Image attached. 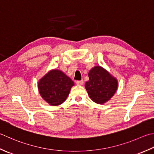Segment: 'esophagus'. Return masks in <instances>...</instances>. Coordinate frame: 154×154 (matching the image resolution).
I'll list each match as a JSON object with an SVG mask.
<instances>
[{"label": "esophagus", "instance_id": "esophagus-1", "mask_svg": "<svg viewBox=\"0 0 154 154\" xmlns=\"http://www.w3.org/2000/svg\"><path fill=\"white\" fill-rule=\"evenodd\" d=\"M76 83H77V85H82L83 84V80L77 81H76Z\"/></svg>", "mask_w": 154, "mask_h": 154}]
</instances>
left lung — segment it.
<instances>
[{
  "mask_svg": "<svg viewBox=\"0 0 154 154\" xmlns=\"http://www.w3.org/2000/svg\"><path fill=\"white\" fill-rule=\"evenodd\" d=\"M88 75L85 87L91 100L98 104L109 101L117 91V80L100 66L91 69Z\"/></svg>",
  "mask_w": 154,
  "mask_h": 154,
  "instance_id": "left-lung-1",
  "label": "left lung"
}]
</instances>
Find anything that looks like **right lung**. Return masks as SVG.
Listing matches in <instances>:
<instances>
[{
    "label": "right lung",
    "mask_w": 154,
    "mask_h": 154,
    "mask_svg": "<svg viewBox=\"0 0 154 154\" xmlns=\"http://www.w3.org/2000/svg\"><path fill=\"white\" fill-rule=\"evenodd\" d=\"M74 85V82L63 72L53 69L39 80L40 95L51 105H59L64 102Z\"/></svg>",
    "instance_id": "obj_1"
}]
</instances>
